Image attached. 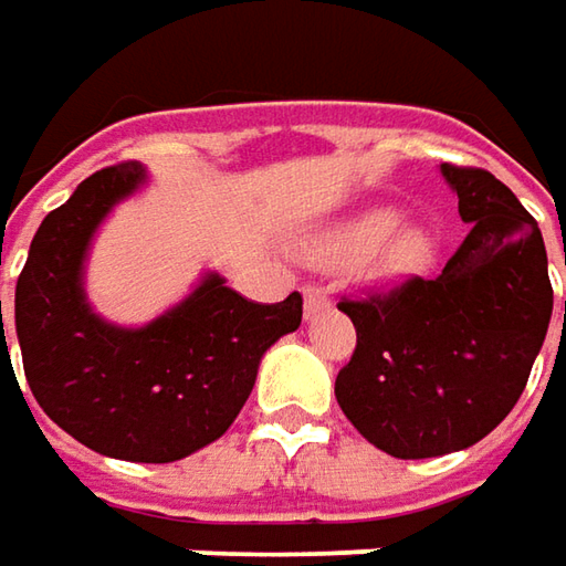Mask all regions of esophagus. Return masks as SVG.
Listing matches in <instances>:
<instances>
[{"label": "esophagus", "instance_id": "34e87169", "mask_svg": "<svg viewBox=\"0 0 566 566\" xmlns=\"http://www.w3.org/2000/svg\"><path fill=\"white\" fill-rule=\"evenodd\" d=\"M331 308V298L321 286H305V317H317Z\"/></svg>", "mask_w": 566, "mask_h": 566}]
</instances>
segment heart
<instances>
[{
	"instance_id": "b5f03b06",
	"label": "heart",
	"mask_w": 566,
	"mask_h": 566,
	"mask_svg": "<svg viewBox=\"0 0 566 566\" xmlns=\"http://www.w3.org/2000/svg\"><path fill=\"white\" fill-rule=\"evenodd\" d=\"M400 223L394 207H368L339 227L321 232L308 254L324 264H356L378 280H400L424 271L434 258V232L422 223Z\"/></svg>"
}]
</instances>
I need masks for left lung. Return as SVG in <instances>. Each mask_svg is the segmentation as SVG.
Returning <instances> with one entry per match:
<instances>
[{
  "mask_svg": "<svg viewBox=\"0 0 566 566\" xmlns=\"http://www.w3.org/2000/svg\"><path fill=\"white\" fill-rule=\"evenodd\" d=\"M441 176L472 223L444 271L339 302L359 337L337 375L339 409L397 460L467 450L504 422L555 305L538 223L511 188L472 166L441 164Z\"/></svg>",
  "mask_w": 566,
  "mask_h": 566,
  "instance_id": "left-lung-1",
  "label": "left lung"
}]
</instances>
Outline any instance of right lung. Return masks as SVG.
I'll return each instance as SVG.
<instances>
[{
    "instance_id": "right-lung-1",
    "label": "right lung",
    "mask_w": 566,
    "mask_h": 566,
    "mask_svg": "<svg viewBox=\"0 0 566 566\" xmlns=\"http://www.w3.org/2000/svg\"><path fill=\"white\" fill-rule=\"evenodd\" d=\"M144 182L135 160L106 166L46 213L18 276L14 334L33 400L62 431L103 457L172 463L235 422L264 353L302 324V295L261 305L205 273L144 327L99 317L84 293L87 251L109 210Z\"/></svg>"
}]
</instances>
